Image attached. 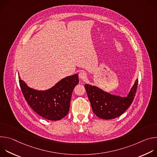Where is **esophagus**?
Listing matches in <instances>:
<instances>
[{
    "label": "esophagus",
    "mask_w": 157,
    "mask_h": 157,
    "mask_svg": "<svg viewBox=\"0 0 157 157\" xmlns=\"http://www.w3.org/2000/svg\"><path fill=\"white\" fill-rule=\"evenodd\" d=\"M86 76H87V75H86V73L84 71H81L79 73V78H81V79L84 80L86 78Z\"/></svg>",
    "instance_id": "obj_1"
}]
</instances>
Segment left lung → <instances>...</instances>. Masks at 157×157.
Returning <instances> with one entry per match:
<instances>
[{
    "label": "left lung",
    "instance_id": "obj_1",
    "mask_svg": "<svg viewBox=\"0 0 157 157\" xmlns=\"http://www.w3.org/2000/svg\"><path fill=\"white\" fill-rule=\"evenodd\" d=\"M137 85L136 79L126 97L111 94L90 84H86L84 87L93 113L101 119L109 120L119 117L128 108L136 93Z\"/></svg>",
    "mask_w": 157,
    "mask_h": 157
}]
</instances>
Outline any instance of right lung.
<instances>
[{"label":"right lung","instance_id":"add662e5","mask_svg":"<svg viewBox=\"0 0 157 157\" xmlns=\"http://www.w3.org/2000/svg\"><path fill=\"white\" fill-rule=\"evenodd\" d=\"M19 78L22 93L31 108L50 121H59L69 113L71 94L78 84V75L67 76L45 91L36 90Z\"/></svg>","mask_w":157,"mask_h":157}]
</instances>
